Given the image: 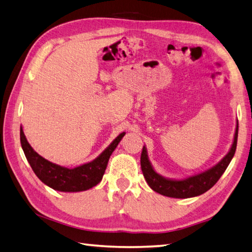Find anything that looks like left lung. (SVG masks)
Returning a JSON list of instances; mask_svg holds the SVG:
<instances>
[{
	"mask_svg": "<svg viewBox=\"0 0 252 252\" xmlns=\"http://www.w3.org/2000/svg\"><path fill=\"white\" fill-rule=\"evenodd\" d=\"M237 137L238 121L236 122L234 140L227 155L212 167L205 169V171L201 173L194 174V175L181 179L167 178L162 176L161 174H158L153 168L150 160H149L147 148L146 146H143L140 158L141 171L143 173V176H145L148 185L150 186L152 190L163 194L165 197L185 199L200 196V194L208 191L210 188H212L217 184L220 177L223 175L225 169L227 168L228 164L232 161L235 155L236 146H237Z\"/></svg>",
	"mask_w": 252,
	"mask_h": 252,
	"instance_id": "obj_1",
	"label": "left lung"
}]
</instances>
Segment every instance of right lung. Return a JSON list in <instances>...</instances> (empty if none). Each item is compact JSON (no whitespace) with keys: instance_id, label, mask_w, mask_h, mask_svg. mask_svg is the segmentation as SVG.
I'll return each instance as SVG.
<instances>
[{"instance_id":"1","label":"right lung","mask_w":252,"mask_h":252,"mask_svg":"<svg viewBox=\"0 0 252 252\" xmlns=\"http://www.w3.org/2000/svg\"><path fill=\"white\" fill-rule=\"evenodd\" d=\"M125 133L126 132L124 131L121 132L110 143V146L94 160L74 168L61 166L59 164L50 162L47 158L38 155L32 147L29 145L24 133L23 127H20V143H22L26 158H27L32 171L41 182L54 190L63 192H78L88 190V189L96 186L102 181L109 158L113 151L119 146L122 138L125 136Z\"/></svg>"}]
</instances>
